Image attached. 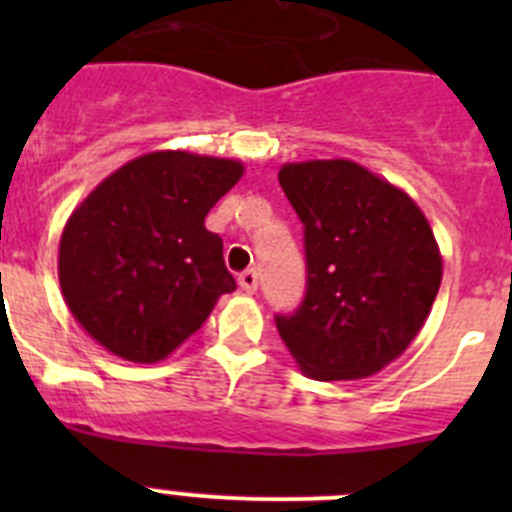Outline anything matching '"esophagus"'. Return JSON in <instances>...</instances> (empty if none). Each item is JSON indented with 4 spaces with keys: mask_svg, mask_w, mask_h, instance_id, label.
Segmentation results:
<instances>
[{
    "mask_svg": "<svg viewBox=\"0 0 512 512\" xmlns=\"http://www.w3.org/2000/svg\"><path fill=\"white\" fill-rule=\"evenodd\" d=\"M238 284H241L243 292L253 295V292L259 289V274H256V271H253V269L241 271V277H238Z\"/></svg>",
    "mask_w": 512,
    "mask_h": 512,
    "instance_id": "34e87169",
    "label": "esophagus"
}]
</instances>
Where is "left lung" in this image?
<instances>
[{
    "label": "left lung",
    "instance_id": "8db88e82",
    "mask_svg": "<svg viewBox=\"0 0 512 512\" xmlns=\"http://www.w3.org/2000/svg\"><path fill=\"white\" fill-rule=\"evenodd\" d=\"M305 225L307 292L277 330L318 382L382 372L423 328L443 277L433 230L413 197L348 158L279 169Z\"/></svg>",
    "mask_w": 512,
    "mask_h": 512
}]
</instances>
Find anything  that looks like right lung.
I'll use <instances>...</instances> for the list:
<instances>
[{
    "label": "right lung",
    "instance_id": "1",
    "mask_svg": "<svg viewBox=\"0 0 512 512\" xmlns=\"http://www.w3.org/2000/svg\"><path fill=\"white\" fill-rule=\"evenodd\" d=\"M243 176L241 161L156 151L133 158L71 212L58 282L71 315L110 354L156 364L200 330L235 289L207 212Z\"/></svg>",
    "mask_w": 512,
    "mask_h": 512
}]
</instances>
